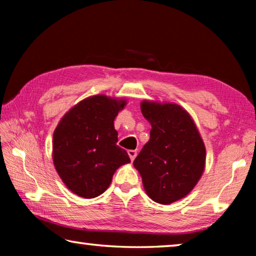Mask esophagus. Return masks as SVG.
Wrapping results in <instances>:
<instances>
[{"instance_id":"obj_1","label":"esophagus","mask_w":256,"mask_h":256,"mask_svg":"<svg viewBox=\"0 0 256 256\" xmlns=\"http://www.w3.org/2000/svg\"><path fill=\"white\" fill-rule=\"evenodd\" d=\"M128 156H130V159L133 160L136 159V154H138V152H136V150H128Z\"/></svg>"}]
</instances>
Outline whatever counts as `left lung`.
Listing matches in <instances>:
<instances>
[{
  "mask_svg": "<svg viewBox=\"0 0 256 256\" xmlns=\"http://www.w3.org/2000/svg\"><path fill=\"white\" fill-rule=\"evenodd\" d=\"M141 112L151 124L150 140L134 160L146 194L162 204L193 190L206 164V146L188 112L176 104L144 102Z\"/></svg>",
  "mask_w": 256,
  "mask_h": 256,
  "instance_id": "1",
  "label": "left lung"
}]
</instances>
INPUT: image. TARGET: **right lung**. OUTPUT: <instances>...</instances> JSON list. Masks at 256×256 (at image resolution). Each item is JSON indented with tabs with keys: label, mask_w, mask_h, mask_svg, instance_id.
<instances>
[{
	"label": "right lung",
	"mask_w": 256,
	"mask_h": 256,
	"mask_svg": "<svg viewBox=\"0 0 256 256\" xmlns=\"http://www.w3.org/2000/svg\"><path fill=\"white\" fill-rule=\"evenodd\" d=\"M125 100L104 94L80 102L60 120L53 136V160L64 184L81 198L100 196L120 166L131 162L116 142L114 120Z\"/></svg>",
	"instance_id": "obj_1"
}]
</instances>
